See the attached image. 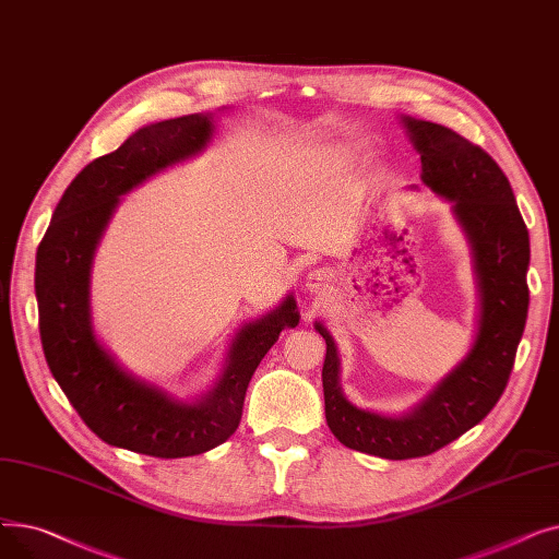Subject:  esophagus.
I'll use <instances>...</instances> for the list:
<instances>
[{"label": "esophagus", "mask_w": 559, "mask_h": 559, "mask_svg": "<svg viewBox=\"0 0 559 559\" xmlns=\"http://www.w3.org/2000/svg\"><path fill=\"white\" fill-rule=\"evenodd\" d=\"M333 283V274L324 267H317L306 276V289L310 295H324V292L331 287Z\"/></svg>", "instance_id": "obj_1"}]
</instances>
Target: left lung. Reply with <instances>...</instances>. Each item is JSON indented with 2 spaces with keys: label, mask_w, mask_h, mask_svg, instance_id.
<instances>
[{
  "label": "left lung",
  "mask_w": 559,
  "mask_h": 559,
  "mask_svg": "<svg viewBox=\"0 0 559 559\" xmlns=\"http://www.w3.org/2000/svg\"><path fill=\"white\" fill-rule=\"evenodd\" d=\"M401 124L421 156V183L451 203L472 247L480 304L468 354L403 415H380L344 396L337 344L314 321V331L326 340L321 383L331 432L344 447L385 460L430 455L489 415L508 385L531 301L525 283L531 238L503 169L442 124L409 115H401Z\"/></svg>",
  "instance_id": "left-lung-1"
}]
</instances>
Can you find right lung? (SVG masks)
<instances>
[{
	"instance_id": "obj_1",
	"label": "right lung",
	"mask_w": 559,
	"mask_h": 559,
	"mask_svg": "<svg viewBox=\"0 0 559 559\" xmlns=\"http://www.w3.org/2000/svg\"><path fill=\"white\" fill-rule=\"evenodd\" d=\"M213 133V112L138 129L112 154L95 158L76 174L36 253L40 340L51 376L99 439L142 455L188 457L224 444L240 426L255 367L281 331L295 329L301 317L295 297L287 295L274 310L245 324L228 346L215 385L194 399H179L131 373L95 333L93 260L122 194L199 156Z\"/></svg>"
}]
</instances>
